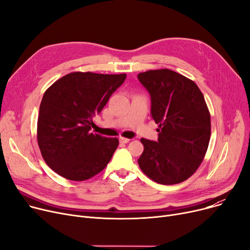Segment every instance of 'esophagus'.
Instances as JSON below:
<instances>
[{"instance_id":"obj_1","label":"esophagus","mask_w":250,"mask_h":250,"mask_svg":"<svg viewBox=\"0 0 250 250\" xmlns=\"http://www.w3.org/2000/svg\"><path fill=\"white\" fill-rule=\"evenodd\" d=\"M129 141H130V140L127 139V138H124V137H121V138H120V142L123 143V144H126V143H128Z\"/></svg>"}]
</instances>
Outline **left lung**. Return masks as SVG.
I'll return each instance as SVG.
<instances>
[{"label":"left lung","instance_id":"8db88e82","mask_svg":"<svg viewBox=\"0 0 250 250\" xmlns=\"http://www.w3.org/2000/svg\"><path fill=\"white\" fill-rule=\"evenodd\" d=\"M151 96L158 141L141 139L142 171L160 185L189 178L203 162L211 138V115L202 91L190 79L168 69L138 75Z\"/></svg>","mask_w":250,"mask_h":250}]
</instances>
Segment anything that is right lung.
Here are the masks:
<instances>
[{"label": "right lung", "mask_w": 250, "mask_h": 250, "mask_svg": "<svg viewBox=\"0 0 250 250\" xmlns=\"http://www.w3.org/2000/svg\"><path fill=\"white\" fill-rule=\"evenodd\" d=\"M126 74L74 72L52 84L43 94L37 120V142L45 163L74 181L95 176L107 166L117 138L91 133L99 113Z\"/></svg>", "instance_id": "right-lung-1"}]
</instances>
